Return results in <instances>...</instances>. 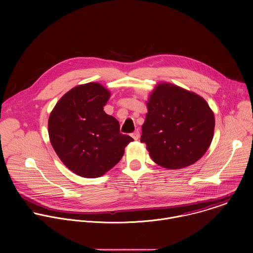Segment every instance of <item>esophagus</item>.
<instances>
[{"instance_id": "34e87169", "label": "esophagus", "mask_w": 253, "mask_h": 253, "mask_svg": "<svg viewBox=\"0 0 253 253\" xmlns=\"http://www.w3.org/2000/svg\"><path fill=\"white\" fill-rule=\"evenodd\" d=\"M131 136H132V138H133L134 140H138L139 137H140V132H139L138 130H136L135 132H133V133L131 134Z\"/></svg>"}]
</instances>
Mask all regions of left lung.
<instances>
[{
  "label": "left lung",
  "mask_w": 253,
  "mask_h": 253,
  "mask_svg": "<svg viewBox=\"0 0 253 253\" xmlns=\"http://www.w3.org/2000/svg\"><path fill=\"white\" fill-rule=\"evenodd\" d=\"M140 141L152 160L167 169H181L198 161L209 148L215 119L199 95L170 83L150 94Z\"/></svg>",
  "instance_id": "obj_1"
}]
</instances>
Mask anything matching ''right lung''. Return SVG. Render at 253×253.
<instances>
[{
    "label": "right lung",
    "mask_w": 253,
    "mask_h": 253,
    "mask_svg": "<svg viewBox=\"0 0 253 253\" xmlns=\"http://www.w3.org/2000/svg\"><path fill=\"white\" fill-rule=\"evenodd\" d=\"M110 92L99 83L79 85L56 104L48 121L52 146L75 174L96 178L113 168L133 141L104 111Z\"/></svg>",
    "instance_id": "1"
}]
</instances>
